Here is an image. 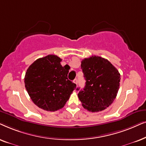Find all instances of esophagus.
I'll return each mask as SVG.
<instances>
[{
  "label": "esophagus",
  "instance_id": "34e87169",
  "mask_svg": "<svg viewBox=\"0 0 146 146\" xmlns=\"http://www.w3.org/2000/svg\"><path fill=\"white\" fill-rule=\"evenodd\" d=\"M73 83H75L76 85H77V83H78V80H77V79H75L74 81H73Z\"/></svg>",
  "mask_w": 146,
  "mask_h": 146
}]
</instances>
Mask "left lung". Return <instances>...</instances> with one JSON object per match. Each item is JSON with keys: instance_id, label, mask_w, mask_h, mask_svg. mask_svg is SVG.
<instances>
[{"instance_id": "left-lung-1", "label": "left lung", "mask_w": 146, "mask_h": 146, "mask_svg": "<svg viewBox=\"0 0 146 146\" xmlns=\"http://www.w3.org/2000/svg\"><path fill=\"white\" fill-rule=\"evenodd\" d=\"M81 68L86 81L78 93L83 107L91 112L104 110L117 96L121 79L119 71L108 59L98 56L82 60Z\"/></svg>"}]
</instances>
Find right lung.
Segmentation results:
<instances>
[{
	"label": "right lung",
	"mask_w": 146,
	"mask_h": 146,
	"mask_svg": "<svg viewBox=\"0 0 146 146\" xmlns=\"http://www.w3.org/2000/svg\"><path fill=\"white\" fill-rule=\"evenodd\" d=\"M55 55L39 58L27 69L25 85L29 96L38 108L49 111L63 108L76 84L67 78L69 67H62Z\"/></svg>",
	"instance_id": "add662e5"
}]
</instances>
